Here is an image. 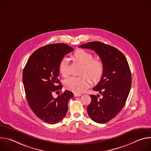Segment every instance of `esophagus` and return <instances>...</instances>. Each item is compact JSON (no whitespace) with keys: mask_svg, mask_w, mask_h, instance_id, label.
<instances>
[{"mask_svg":"<svg viewBox=\"0 0 151 151\" xmlns=\"http://www.w3.org/2000/svg\"><path fill=\"white\" fill-rule=\"evenodd\" d=\"M81 96V94L80 93H74V96L75 97H79V96Z\"/></svg>","mask_w":151,"mask_h":151,"instance_id":"34e87169","label":"esophagus"}]
</instances>
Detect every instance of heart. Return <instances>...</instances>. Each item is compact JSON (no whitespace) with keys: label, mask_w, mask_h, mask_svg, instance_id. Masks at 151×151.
I'll return each instance as SVG.
<instances>
[{"label":"heart","mask_w":151,"mask_h":151,"mask_svg":"<svg viewBox=\"0 0 151 151\" xmlns=\"http://www.w3.org/2000/svg\"><path fill=\"white\" fill-rule=\"evenodd\" d=\"M75 61L82 64L81 74L77 77H72L66 81V87L76 93H82L91 83L99 81L102 78L104 65L103 61L99 58H94L91 52L82 50H76L73 55ZM59 70L63 77H68L69 75L68 70V60L63 58L60 62Z\"/></svg>","instance_id":"1"}]
</instances>
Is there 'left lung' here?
Masks as SVG:
<instances>
[{"instance_id": "1", "label": "left lung", "mask_w": 151, "mask_h": 151, "mask_svg": "<svg viewBox=\"0 0 151 151\" xmlns=\"http://www.w3.org/2000/svg\"><path fill=\"white\" fill-rule=\"evenodd\" d=\"M80 48L94 50L104 65L102 78L93 90L99 94L90 95L87 106L89 116L94 121L104 124L115 118L122 109L132 86V74L125 55L116 48L100 42H90Z\"/></svg>"}]
</instances>
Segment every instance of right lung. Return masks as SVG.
<instances>
[{"label": "right lung", "mask_w": 151, "mask_h": 151, "mask_svg": "<svg viewBox=\"0 0 151 151\" xmlns=\"http://www.w3.org/2000/svg\"><path fill=\"white\" fill-rule=\"evenodd\" d=\"M73 51L65 44H49L36 50L29 58L23 73V82L29 106L41 120L55 124L65 117L72 92L65 90L54 98L52 93L62 89L59 66L64 56Z\"/></svg>", "instance_id": "obj_1"}]
</instances>
